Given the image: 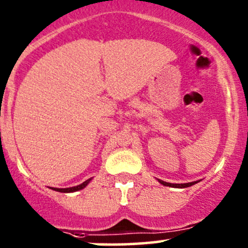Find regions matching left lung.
Wrapping results in <instances>:
<instances>
[{"label": "left lung", "instance_id": "obj_1", "mask_svg": "<svg viewBox=\"0 0 248 248\" xmlns=\"http://www.w3.org/2000/svg\"><path fill=\"white\" fill-rule=\"evenodd\" d=\"M157 181H159L161 185H164V186L175 187V188H186V187L192 186V185L197 184V182H198V181H193V182H188V184H170V182L162 181V180H160V179H157Z\"/></svg>", "mask_w": 248, "mask_h": 248}]
</instances>
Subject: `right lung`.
Returning <instances> with one entry per match:
<instances>
[{
  "label": "right lung",
  "mask_w": 248,
  "mask_h": 248,
  "mask_svg": "<svg viewBox=\"0 0 248 248\" xmlns=\"http://www.w3.org/2000/svg\"><path fill=\"white\" fill-rule=\"evenodd\" d=\"M93 178L88 179V180H86L84 182H82L81 185H78V186H74V187H69V188H53V187H50L51 189L54 190H58V192H61V193H70V192H76V190H80V189H83L84 187L87 186V185L91 182V180Z\"/></svg>",
  "instance_id": "obj_1"
}]
</instances>
